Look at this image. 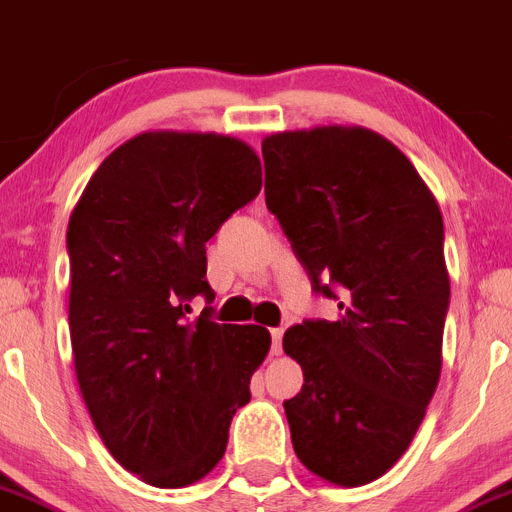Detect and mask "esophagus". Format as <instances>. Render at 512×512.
I'll list each match as a JSON object with an SVG mask.
<instances>
[{
    "label": "esophagus",
    "mask_w": 512,
    "mask_h": 512,
    "mask_svg": "<svg viewBox=\"0 0 512 512\" xmlns=\"http://www.w3.org/2000/svg\"><path fill=\"white\" fill-rule=\"evenodd\" d=\"M281 339H284V329H271V354H281Z\"/></svg>",
    "instance_id": "esophagus-1"
}]
</instances>
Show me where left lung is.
<instances>
[{"instance_id": "left-lung-1", "label": "left lung", "mask_w": 512, "mask_h": 512, "mask_svg": "<svg viewBox=\"0 0 512 512\" xmlns=\"http://www.w3.org/2000/svg\"><path fill=\"white\" fill-rule=\"evenodd\" d=\"M266 206L337 321L304 319L284 349L304 387L284 410L299 460L344 488L405 455L440 382L450 309L445 226L415 165L364 128L261 143Z\"/></svg>"}]
</instances>
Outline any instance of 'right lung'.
Returning <instances> with one entry per match:
<instances>
[{
    "mask_svg": "<svg viewBox=\"0 0 512 512\" xmlns=\"http://www.w3.org/2000/svg\"><path fill=\"white\" fill-rule=\"evenodd\" d=\"M261 191L241 140L143 133L102 160L67 226L70 337L80 392L115 460L155 488H183L218 465L264 326L196 321L213 301L206 241Z\"/></svg>",
    "mask_w": 512,
    "mask_h": 512,
    "instance_id": "add662e5",
    "label": "right lung"
}]
</instances>
